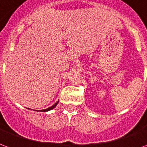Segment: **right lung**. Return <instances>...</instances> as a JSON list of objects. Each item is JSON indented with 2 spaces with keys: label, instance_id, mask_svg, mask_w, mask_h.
<instances>
[{
  "label": "right lung",
  "instance_id": "add662e5",
  "mask_svg": "<svg viewBox=\"0 0 147 147\" xmlns=\"http://www.w3.org/2000/svg\"><path fill=\"white\" fill-rule=\"evenodd\" d=\"M57 103H58V102H56V103H55L54 105H52L51 107H49V108L46 109H43V110H42V111H43V112H46V111L51 110V109H53L55 108V107H56V105H57Z\"/></svg>",
  "mask_w": 147,
  "mask_h": 147
}]
</instances>
